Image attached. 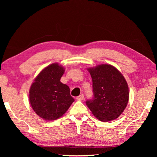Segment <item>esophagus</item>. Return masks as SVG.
<instances>
[{"instance_id": "1", "label": "esophagus", "mask_w": 157, "mask_h": 157, "mask_svg": "<svg viewBox=\"0 0 157 157\" xmlns=\"http://www.w3.org/2000/svg\"><path fill=\"white\" fill-rule=\"evenodd\" d=\"M83 98H84V96H83V94H81V95H79L78 96H77L76 97V99L79 101H82L83 100Z\"/></svg>"}]
</instances>
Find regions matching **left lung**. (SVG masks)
<instances>
[{
	"label": "left lung",
	"mask_w": 157,
	"mask_h": 157,
	"mask_svg": "<svg viewBox=\"0 0 157 157\" xmlns=\"http://www.w3.org/2000/svg\"><path fill=\"white\" fill-rule=\"evenodd\" d=\"M88 70L93 82L94 96L86 101V106L100 121L114 120L121 114L128 101L129 93L125 78L109 64Z\"/></svg>",
	"instance_id": "left-lung-1"
}]
</instances>
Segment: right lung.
<instances>
[{
	"mask_svg": "<svg viewBox=\"0 0 157 157\" xmlns=\"http://www.w3.org/2000/svg\"><path fill=\"white\" fill-rule=\"evenodd\" d=\"M63 73L61 66L51 64L38 75L30 89L29 101L32 109L45 120L58 119L74 101L69 87L60 81Z\"/></svg>",
	"mask_w": 157,
	"mask_h": 157,
	"instance_id": "add662e5",
	"label": "right lung"
}]
</instances>
